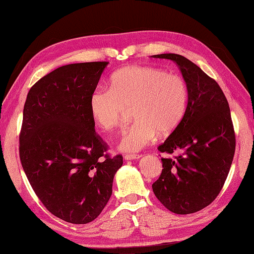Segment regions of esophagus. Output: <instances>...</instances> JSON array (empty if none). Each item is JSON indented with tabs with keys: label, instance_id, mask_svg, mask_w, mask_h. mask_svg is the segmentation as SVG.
Here are the masks:
<instances>
[{
	"label": "esophagus",
	"instance_id": "1",
	"mask_svg": "<svg viewBox=\"0 0 254 254\" xmlns=\"http://www.w3.org/2000/svg\"><path fill=\"white\" fill-rule=\"evenodd\" d=\"M141 158V155H135V154H126L124 155V159L126 160H134V159H139Z\"/></svg>",
	"mask_w": 254,
	"mask_h": 254
}]
</instances>
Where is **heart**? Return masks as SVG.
I'll list each match as a JSON object with an SVG mask.
<instances>
[{
  "mask_svg": "<svg viewBox=\"0 0 254 254\" xmlns=\"http://www.w3.org/2000/svg\"><path fill=\"white\" fill-rule=\"evenodd\" d=\"M188 86L180 75L154 66H128L110 78V88L95 89L89 98L91 117L104 130L123 127L127 109L135 121L124 131L121 150L137 152L156 135L167 136L180 126L188 107Z\"/></svg>",
  "mask_w": 254,
  "mask_h": 254,
  "instance_id": "obj_1",
  "label": "heart"
}]
</instances>
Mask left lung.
Here are the masks:
<instances>
[{
    "label": "left lung",
    "instance_id": "left-lung-1",
    "mask_svg": "<svg viewBox=\"0 0 254 254\" xmlns=\"http://www.w3.org/2000/svg\"><path fill=\"white\" fill-rule=\"evenodd\" d=\"M179 66L189 97L185 118L164 144L163 171L153 191L170 212L186 215L212 203L222 190L233 163L236 136L228 101L216 80L196 64L175 53L153 56Z\"/></svg>",
    "mask_w": 254,
    "mask_h": 254
}]
</instances>
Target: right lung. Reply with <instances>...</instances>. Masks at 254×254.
<instances>
[{"mask_svg":"<svg viewBox=\"0 0 254 254\" xmlns=\"http://www.w3.org/2000/svg\"><path fill=\"white\" fill-rule=\"evenodd\" d=\"M107 65L58 67L32 86L24 106L21 166L46 208L67 223L87 224L99 216L123 164L121 155L106 154L108 145L96 134L89 109Z\"/></svg>","mask_w":254,"mask_h":254,"instance_id":"1","label":"right lung"}]
</instances>
